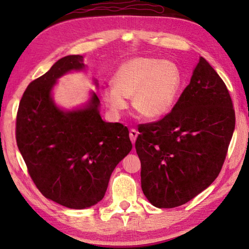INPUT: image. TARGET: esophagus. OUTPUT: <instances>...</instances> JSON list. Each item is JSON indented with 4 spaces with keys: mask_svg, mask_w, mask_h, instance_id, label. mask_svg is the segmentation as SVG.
Segmentation results:
<instances>
[{
    "mask_svg": "<svg viewBox=\"0 0 249 249\" xmlns=\"http://www.w3.org/2000/svg\"><path fill=\"white\" fill-rule=\"evenodd\" d=\"M137 136H138V132L136 129H134V128L129 129V138H130V141H132L133 144H135V142H136Z\"/></svg>",
    "mask_w": 249,
    "mask_h": 249,
    "instance_id": "obj_1",
    "label": "esophagus"
}]
</instances>
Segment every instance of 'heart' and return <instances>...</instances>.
I'll use <instances>...</instances> for the list:
<instances>
[{"mask_svg":"<svg viewBox=\"0 0 249 249\" xmlns=\"http://www.w3.org/2000/svg\"><path fill=\"white\" fill-rule=\"evenodd\" d=\"M182 83L179 67L170 60L135 57L120 66L112 86L102 90V99L109 112L121 116L132 98L135 111L148 120L165 116L178 99Z\"/></svg>","mask_w":249,"mask_h":249,"instance_id":"obj_1","label":"heart"}]
</instances>
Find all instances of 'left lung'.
<instances>
[{
  "label": "left lung",
  "instance_id": "left-lung-1",
  "mask_svg": "<svg viewBox=\"0 0 249 249\" xmlns=\"http://www.w3.org/2000/svg\"><path fill=\"white\" fill-rule=\"evenodd\" d=\"M235 128L230 92L203 57L171 112L142 124L135 148L142 189L151 204L171 209L205 190L220 174Z\"/></svg>",
  "mask_w": 249,
  "mask_h": 249
}]
</instances>
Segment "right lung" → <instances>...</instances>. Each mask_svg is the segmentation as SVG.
Listing matches in <instances>:
<instances>
[{
  "label": "right lung",
  "mask_w": 249,
  "mask_h": 249,
  "mask_svg": "<svg viewBox=\"0 0 249 249\" xmlns=\"http://www.w3.org/2000/svg\"><path fill=\"white\" fill-rule=\"evenodd\" d=\"M83 69L80 54L59 59L28 84L16 116V142L34 183L47 199L79 210L103 199L113 170L133 147L126 126L101 119L94 92L82 108L54 104L57 80Z\"/></svg>",
  "instance_id": "right-lung-1"
}]
</instances>
